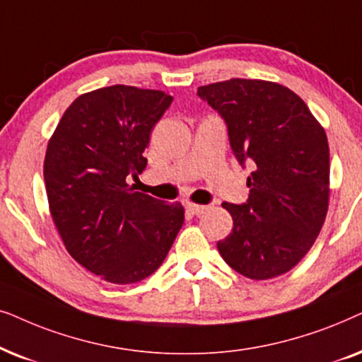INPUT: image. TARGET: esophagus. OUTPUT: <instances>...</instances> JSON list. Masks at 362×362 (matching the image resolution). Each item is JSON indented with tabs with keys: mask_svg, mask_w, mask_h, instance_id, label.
Instances as JSON below:
<instances>
[{
	"mask_svg": "<svg viewBox=\"0 0 362 362\" xmlns=\"http://www.w3.org/2000/svg\"><path fill=\"white\" fill-rule=\"evenodd\" d=\"M187 210L194 215H202L206 210L205 205H197V204H187Z\"/></svg>",
	"mask_w": 362,
	"mask_h": 362,
	"instance_id": "1",
	"label": "esophagus"
}]
</instances>
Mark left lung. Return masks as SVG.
Returning <instances> with one entry per match:
<instances>
[{
    "mask_svg": "<svg viewBox=\"0 0 362 362\" xmlns=\"http://www.w3.org/2000/svg\"><path fill=\"white\" fill-rule=\"evenodd\" d=\"M221 115L240 165L253 167L242 205L223 202L233 228L216 243L243 276L269 279L310 252L327 214L329 146L300 95L259 79H230L197 90Z\"/></svg>",
    "mask_w": 362,
    "mask_h": 362,
    "instance_id": "left-lung-1",
    "label": "left lung"
}]
</instances>
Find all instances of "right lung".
I'll list each match as a JSON object with an SVG mask.
<instances>
[{"label": "right lung", "mask_w": 362, "mask_h": 362, "mask_svg": "<svg viewBox=\"0 0 362 362\" xmlns=\"http://www.w3.org/2000/svg\"><path fill=\"white\" fill-rule=\"evenodd\" d=\"M173 98L115 84L79 95L57 124L45 158L51 216L77 263L115 285L151 276L165 259L184 206L134 190L151 132Z\"/></svg>", "instance_id": "1"}]
</instances>
